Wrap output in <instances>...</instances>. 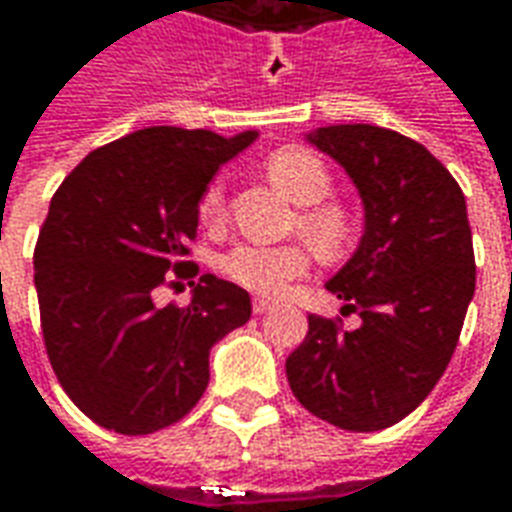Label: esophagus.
I'll list each match as a JSON object with an SVG mask.
<instances>
[{
	"mask_svg": "<svg viewBox=\"0 0 512 512\" xmlns=\"http://www.w3.org/2000/svg\"><path fill=\"white\" fill-rule=\"evenodd\" d=\"M252 310H255V315H263V312L271 310V301L255 299V301H252Z\"/></svg>",
	"mask_w": 512,
	"mask_h": 512,
	"instance_id": "34e87169",
	"label": "esophagus"
}]
</instances>
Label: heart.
<instances>
[{
	"label": "heart",
	"mask_w": 512,
	"mask_h": 512,
	"mask_svg": "<svg viewBox=\"0 0 512 512\" xmlns=\"http://www.w3.org/2000/svg\"><path fill=\"white\" fill-rule=\"evenodd\" d=\"M266 172L271 183L277 186L290 202L301 205L296 227L323 257L340 255L348 244V216L340 205L321 202L332 191V175L321 158L307 147H282L271 153L266 161ZM197 219L208 230H219L227 219L224 208V186L213 180L205 186L197 202ZM310 266V255L301 244L263 246L241 244L230 249L219 260V271L235 282L238 288L274 299L285 293L293 279H299Z\"/></svg>",
	"instance_id": "b5f03b06"
}]
</instances>
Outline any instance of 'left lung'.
Segmentation results:
<instances>
[{"instance_id": "8db88e82", "label": "left lung", "mask_w": 512, "mask_h": 512, "mask_svg": "<svg viewBox=\"0 0 512 512\" xmlns=\"http://www.w3.org/2000/svg\"><path fill=\"white\" fill-rule=\"evenodd\" d=\"M307 142L348 172L365 205L362 241L326 282L362 323L343 332L310 315L288 384L337 428L384 430L430 395L461 337L474 296L466 200L428 147L389 128L326 126Z\"/></svg>"}]
</instances>
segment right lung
Listing matches in <instances>:
<instances>
[{"mask_svg": "<svg viewBox=\"0 0 512 512\" xmlns=\"http://www.w3.org/2000/svg\"><path fill=\"white\" fill-rule=\"evenodd\" d=\"M257 131L153 126L98 147L62 180L35 246V290L57 381L101 428L145 436L178 422L208 386V354L244 326V288L202 274L189 307H156L186 260L197 202Z\"/></svg>", "mask_w": 512, "mask_h": 512, "instance_id": "right-lung-1", "label": "right lung"}]
</instances>
